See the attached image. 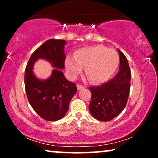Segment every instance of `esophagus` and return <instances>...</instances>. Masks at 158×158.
<instances>
[{"instance_id": "1", "label": "esophagus", "mask_w": 158, "mask_h": 158, "mask_svg": "<svg viewBox=\"0 0 158 158\" xmlns=\"http://www.w3.org/2000/svg\"><path fill=\"white\" fill-rule=\"evenodd\" d=\"M77 88L78 90H81V89H83L84 87H83V85H81V84H77Z\"/></svg>"}]
</instances>
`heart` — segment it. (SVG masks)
<instances>
[{
    "label": "heart",
    "instance_id": "b5f03b06",
    "mask_svg": "<svg viewBox=\"0 0 158 158\" xmlns=\"http://www.w3.org/2000/svg\"><path fill=\"white\" fill-rule=\"evenodd\" d=\"M119 57L114 49L101 45L84 47L75 52L74 58L68 57L65 66L70 77L75 78L84 68L85 74L94 83L106 82L115 73Z\"/></svg>",
    "mask_w": 158,
    "mask_h": 158
}]
</instances>
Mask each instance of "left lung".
<instances>
[{
	"mask_svg": "<svg viewBox=\"0 0 158 158\" xmlns=\"http://www.w3.org/2000/svg\"><path fill=\"white\" fill-rule=\"evenodd\" d=\"M119 71L111 81L98 86L90 87L91 101L89 111L97 120L108 122L122 113L126 106L130 90L131 70L128 60L118 49Z\"/></svg>",
	"mask_w": 158,
	"mask_h": 158,
	"instance_id": "1",
	"label": "left lung"
}]
</instances>
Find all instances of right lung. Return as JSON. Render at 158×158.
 I'll return each instance as SVG.
<instances>
[{
    "label": "right lung",
    "mask_w": 158,
    "mask_h": 158,
    "mask_svg": "<svg viewBox=\"0 0 158 158\" xmlns=\"http://www.w3.org/2000/svg\"><path fill=\"white\" fill-rule=\"evenodd\" d=\"M66 42L49 40L32 53L25 70V90L30 105L41 117L47 121L60 120L68 111L69 104L76 94L75 83L68 81L61 70L64 68ZM42 59L54 68L47 79H38L34 74V63Z\"/></svg>",
    "instance_id": "right-lung-1"
}]
</instances>
